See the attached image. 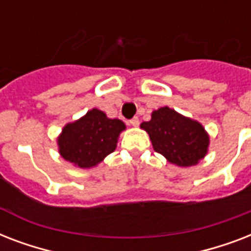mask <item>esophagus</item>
Returning a JSON list of instances; mask_svg holds the SVG:
<instances>
[{
    "label": "esophagus",
    "mask_w": 251,
    "mask_h": 251,
    "mask_svg": "<svg viewBox=\"0 0 251 251\" xmlns=\"http://www.w3.org/2000/svg\"><path fill=\"white\" fill-rule=\"evenodd\" d=\"M129 124H130V125H131V126H134V127H138V126H139V118H138V117H134L133 120H130Z\"/></svg>",
    "instance_id": "esophagus-1"
}]
</instances>
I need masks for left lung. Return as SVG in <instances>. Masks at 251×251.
<instances>
[{
  "label": "left lung",
  "instance_id": "obj_1",
  "mask_svg": "<svg viewBox=\"0 0 251 251\" xmlns=\"http://www.w3.org/2000/svg\"><path fill=\"white\" fill-rule=\"evenodd\" d=\"M156 152L177 167L197 165L208 152L210 135L201 122L161 106L151 113V120L142 122Z\"/></svg>",
  "mask_w": 251,
  "mask_h": 251
}]
</instances>
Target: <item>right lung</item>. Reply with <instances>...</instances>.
<instances>
[{"label": "right lung", "instance_id": "add662e5", "mask_svg": "<svg viewBox=\"0 0 251 251\" xmlns=\"http://www.w3.org/2000/svg\"><path fill=\"white\" fill-rule=\"evenodd\" d=\"M125 129L121 120L106 117L102 110L92 108L83 117L64 126L57 138L58 152L74 167L90 169L113 152Z\"/></svg>", "mask_w": 251, "mask_h": 251}]
</instances>
